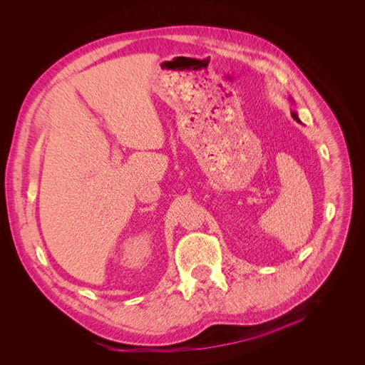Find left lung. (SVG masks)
<instances>
[{
	"label": "left lung",
	"mask_w": 365,
	"mask_h": 365,
	"mask_svg": "<svg viewBox=\"0 0 365 365\" xmlns=\"http://www.w3.org/2000/svg\"><path fill=\"white\" fill-rule=\"evenodd\" d=\"M292 117L297 120V121H299L301 123V120H299V117H298V114H297V111H292Z\"/></svg>",
	"instance_id": "1"
}]
</instances>
